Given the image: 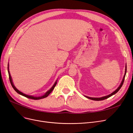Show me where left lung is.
I'll return each mask as SVG.
<instances>
[{"label":"left lung","mask_w":133,"mask_h":133,"mask_svg":"<svg viewBox=\"0 0 133 133\" xmlns=\"http://www.w3.org/2000/svg\"><path fill=\"white\" fill-rule=\"evenodd\" d=\"M126 73H127V64L125 65V74H124V77L123 78V80L121 82V83H120V84L119 85V87L116 89L115 91H114L113 92H112V93L110 94L109 95H108L107 96H103V97H100V98H92V97H89V96H85V97L88 98V99H91V100H96V101H99V100H104V99H106L110 97L111 96L114 95L115 94H116V92H117L119 90L120 88H121V87H122L123 84V83H124V79H125V75H126Z\"/></svg>","instance_id":"left-lung-1"}]
</instances>
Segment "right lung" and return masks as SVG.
Segmentation results:
<instances>
[{"mask_svg":"<svg viewBox=\"0 0 133 133\" xmlns=\"http://www.w3.org/2000/svg\"><path fill=\"white\" fill-rule=\"evenodd\" d=\"M8 71L9 77V80H10V83H11V85L12 87L13 88V89L15 90V91L16 92H17L19 94L21 95H23V96H25V97H26V98H28L31 99L39 100V99H43V98H46L47 96L50 94V92H51L52 91H53V90L54 89V88H55V85H57V81H58V80H56L55 83L54 84V85H53V87H52L49 90L47 91L45 94H44L43 95H42V96H33V95H26V94H24V93H23V92H21V91H19V90L18 89H17V88H16V87L14 86V84H13V81H12V78H11V76L10 74V71H9V63H8Z\"/></svg>","mask_w":133,"mask_h":133,"instance_id":"obj_1","label":"right lung"}]
</instances>
